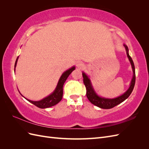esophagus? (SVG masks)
Instances as JSON below:
<instances>
[{
    "mask_svg": "<svg viewBox=\"0 0 149 149\" xmlns=\"http://www.w3.org/2000/svg\"><path fill=\"white\" fill-rule=\"evenodd\" d=\"M84 64L82 62H80V61H79V62H77V63H76V66H77V68L78 69H79V70H81V69H82L84 67Z\"/></svg>",
    "mask_w": 149,
    "mask_h": 149,
    "instance_id": "obj_1",
    "label": "esophagus"
}]
</instances>
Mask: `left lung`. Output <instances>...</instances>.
<instances>
[{
	"label": "left lung",
	"mask_w": 149,
	"mask_h": 149,
	"mask_svg": "<svg viewBox=\"0 0 149 149\" xmlns=\"http://www.w3.org/2000/svg\"><path fill=\"white\" fill-rule=\"evenodd\" d=\"M124 46L125 48V51L126 53H127L128 59L132 66L133 76L129 89L124 94H122V95L115 98H106L100 96L96 93L95 90L94 89L91 80H90L88 76L84 72H82L83 82L86 86V96L88 99L93 104L100 108H102V109H111V108L119 104L120 103L123 102L126 100V99L129 97V96L130 95V94L132 92L133 89L134 88L135 82H136V72H135L134 64L132 58L130 56L129 54V49L127 46L125 45V44H124Z\"/></svg>",
	"instance_id": "8db88e82"
}]
</instances>
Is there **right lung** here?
I'll return each instance as SVG.
<instances>
[{
  "instance_id": "add662e5",
  "label": "right lung",
  "mask_w": 149,
  "mask_h": 149,
  "mask_svg": "<svg viewBox=\"0 0 149 149\" xmlns=\"http://www.w3.org/2000/svg\"><path fill=\"white\" fill-rule=\"evenodd\" d=\"M18 59H19V56L17 57L15 61V66H14L15 67L14 71H15V68L17 66V63ZM74 70H75V66H73L70 68V69L65 71L61 76V77L59 79V81H58V84L56 85V87L55 89L54 90V91L49 94V96L42 99V100L37 101L29 100L28 99H26L24 96H23V95H22V94H20V92L19 93L21 95L24 97H25L28 101L32 103L33 104L37 106L38 107L41 108V109H45V108H48V107L55 106L62 100L63 94V87L64 83L66 81L68 77L69 76V75L72 73V71Z\"/></svg>"
}]
</instances>
